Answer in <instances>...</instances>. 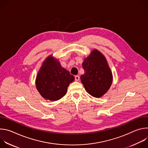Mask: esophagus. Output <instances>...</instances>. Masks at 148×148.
I'll return each instance as SVG.
<instances>
[{
	"label": "esophagus",
	"instance_id": "1",
	"mask_svg": "<svg viewBox=\"0 0 148 148\" xmlns=\"http://www.w3.org/2000/svg\"><path fill=\"white\" fill-rule=\"evenodd\" d=\"M79 77L78 75H75V81H79Z\"/></svg>",
	"mask_w": 148,
	"mask_h": 148
}]
</instances>
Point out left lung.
Here are the masks:
<instances>
[{"label": "left lung", "instance_id": "left-lung-1", "mask_svg": "<svg viewBox=\"0 0 148 148\" xmlns=\"http://www.w3.org/2000/svg\"><path fill=\"white\" fill-rule=\"evenodd\" d=\"M84 74L81 75L83 86L91 96L100 98L110 88L113 80L107 60L99 51L94 49L82 64Z\"/></svg>", "mask_w": 148, "mask_h": 148}]
</instances>
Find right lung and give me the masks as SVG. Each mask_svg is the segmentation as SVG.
Returning a JSON list of instances; mask_svg holds the SVG:
<instances>
[{
    "label": "right lung",
    "instance_id": "1",
    "mask_svg": "<svg viewBox=\"0 0 148 148\" xmlns=\"http://www.w3.org/2000/svg\"><path fill=\"white\" fill-rule=\"evenodd\" d=\"M74 77L63 68L58 59L49 56L42 62L36 78V87L41 96L47 100L57 101L64 97Z\"/></svg>",
    "mask_w": 148,
    "mask_h": 148
}]
</instances>
